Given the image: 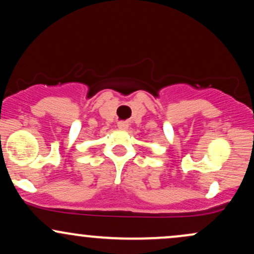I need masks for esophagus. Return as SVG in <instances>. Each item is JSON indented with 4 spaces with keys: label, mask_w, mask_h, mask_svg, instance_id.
Returning a JSON list of instances; mask_svg holds the SVG:
<instances>
[{
    "label": "esophagus",
    "mask_w": 254,
    "mask_h": 254,
    "mask_svg": "<svg viewBox=\"0 0 254 254\" xmlns=\"http://www.w3.org/2000/svg\"><path fill=\"white\" fill-rule=\"evenodd\" d=\"M117 127H118V129H121V130H127V127H129V124H127V122H119Z\"/></svg>",
    "instance_id": "1"
}]
</instances>
